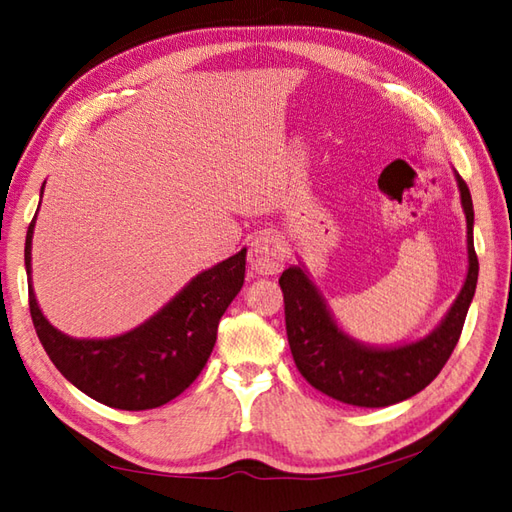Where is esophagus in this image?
<instances>
[{
  "label": "esophagus",
  "instance_id": "1",
  "mask_svg": "<svg viewBox=\"0 0 512 512\" xmlns=\"http://www.w3.org/2000/svg\"><path fill=\"white\" fill-rule=\"evenodd\" d=\"M286 264V248L277 235L262 233L253 239L248 250V266L255 275H277Z\"/></svg>",
  "mask_w": 512,
  "mask_h": 512
}]
</instances>
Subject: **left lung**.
I'll return each instance as SVG.
<instances>
[{"mask_svg": "<svg viewBox=\"0 0 512 512\" xmlns=\"http://www.w3.org/2000/svg\"><path fill=\"white\" fill-rule=\"evenodd\" d=\"M466 217V277L460 295L429 334L396 345L358 341L336 321L308 268L288 266L279 277L286 303V332L292 358L308 383L325 396L354 407H389L416 396L440 374L458 345L477 286L473 248V200L466 182L453 171Z\"/></svg>", "mask_w": 512, "mask_h": 512, "instance_id": "1", "label": "left lung"}]
</instances>
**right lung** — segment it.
<instances>
[{"mask_svg": "<svg viewBox=\"0 0 512 512\" xmlns=\"http://www.w3.org/2000/svg\"><path fill=\"white\" fill-rule=\"evenodd\" d=\"M37 213L28 226L24 250L30 317L54 367L85 396L114 409H156L180 396L209 361L222 314L244 286L246 248L195 275L134 330L105 339H76L46 319L32 288Z\"/></svg>", "mask_w": 512, "mask_h": 512, "instance_id": "right-lung-1", "label": "right lung"}]
</instances>
